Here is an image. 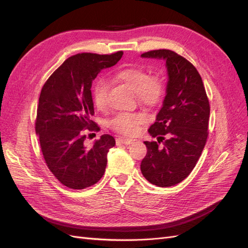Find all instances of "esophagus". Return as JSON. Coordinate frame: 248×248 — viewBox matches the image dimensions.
Here are the masks:
<instances>
[{
    "label": "esophagus",
    "instance_id": "esophagus-1",
    "mask_svg": "<svg viewBox=\"0 0 248 248\" xmlns=\"http://www.w3.org/2000/svg\"><path fill=\"white\" fill-rule=\"evenodd\" d=\"M117 145H130L133 142L132 139H125V138H118L117 139Z\"/></svg>",
    "mask_w": 248,
    "mask_h": 248
}]
</instances>
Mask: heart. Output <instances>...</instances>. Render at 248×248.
<instances>
[{"label":"heart","instance_id":"obj_1","mask_svg":"<svg viewBox=\"0 0 248 248\" xmlns=\"http://www.w3.org/2000/svg\"><path fill=\"white\" fill-rule=\"evenodd\" d=\"M115 79L136 93L138 101L146 108H156L162 102L166 95V82L160 76H149L139 67H127L116 72ZM95 107L99 110L108 108V85L103 79L95 82L92 91ZM146 121L142 112H120L108 122L110 129L122 136H133L139 126Z\"/></svg>","mask_w":248,"mask_h":248}]
</instances>
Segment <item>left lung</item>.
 I'll list each match as a JSON object with an SVG mask.
<instances>
[{
    "mask_svg": "<svg viewBox=\"0 0 248 248\" xmlns=\"http://www.w3.org/2000/svg\"><path fill=\"white\" fill-rule=\"evenodd\" d=\"M140 56L163 59L169 74L162 108L148 129L157 140L144 141L147 154L140 170L150 183L174 186L188 177L206 145L209 100L200 73L182 56L170 49L150 50Z\"/></svg>",
    "mask_w": 248,
    "mask_h": 248,
    "instance_id": "obj_1",
    "label": "left lung"
}]
</instances>
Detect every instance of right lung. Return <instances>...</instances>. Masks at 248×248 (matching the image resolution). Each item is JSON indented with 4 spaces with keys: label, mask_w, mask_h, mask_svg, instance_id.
I'll return each mask as SVG.
<instances>
[{
    "label": "right lung",
    "mask_w": 248,
    "mask_h": 248,
    "mask_svg": "<svg viewBox=\"0 0 248 248\" xmlns=\"http://www.w3.org/2000/svg\"><path fill=\"white\" fill-rule=\"evenodd\" d=\"M123 51L111 55L82 52L67 60L43 85L37 107L35 130L43 158L60 182L71 189L97 183L106 171L108 152L116 144L103 134L91 148L86 131H99L92 121V82L102 69L116 65Z\"/></svg>",
    "instance_id": "1"
}]
</instances>
